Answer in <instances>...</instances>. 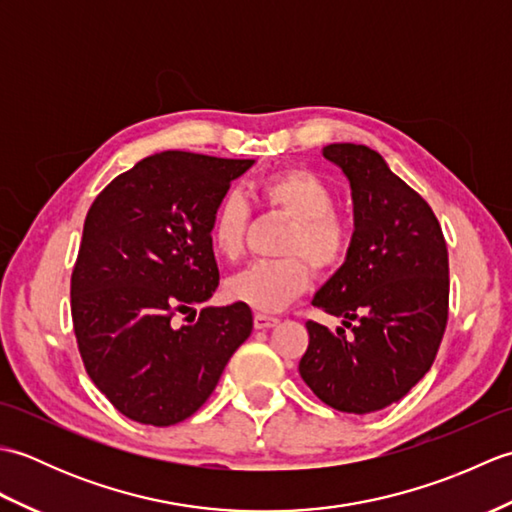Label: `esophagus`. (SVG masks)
Returning a JSON list of instances; mask_svg holds the SVG:
<instances>
[{
  "instance_id": "esophagus-1",
  "label": "esophagus",
  "mask_w": 512,
  "mask_h": 512,
  "mask_svg": "<svg viewBox=\"0 0 512 512\" xmlns=\"http://www.w3.org/2000/svg\"><path fill=\"white\" fill-rule=\"evenodd\" d=\"M253 321H255V328H257V330L275 328V325L279 323V319H277V317H270V314H262V312H257Z\"/></svg>"
}]
</instances>
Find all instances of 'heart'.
I'll use <instances>...</instances> for the list:
<instances>
[{"mask_svg": "<svg viewBox=\"0 0 512 512\" xmlns=\"http://www.w3.org/2000/svg\"><path fill=\"white\" fill-rule=\"evenodd\" d=\"M257 198L290 217L292 224L281 250L297 255L250 264L226 281V295L253 310L277 312L310 284V270L298 255L306 257L317 270L339 266L347 250V228L332 213V189L308 169H290L266 178L257 187ZM246 226L248 206L244 198L228 191L217 202L209 224L215 253L228 262L242 255Z\"/></svg>", "mask_w": 512, "mask_h": 512, "instance_id": "1", "label": "heart"}]
</instances>
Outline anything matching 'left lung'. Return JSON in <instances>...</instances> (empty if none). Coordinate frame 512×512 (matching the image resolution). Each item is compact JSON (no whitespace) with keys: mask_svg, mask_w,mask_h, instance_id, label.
Here are the masks:
<instances>
[{"mask_svg":"<svg viewBox=\"0 0 512 512\" xmlns=\"http://www.w3.org/2000/svg\"><path fill=\"white\" fill-rule=\"evenodd\" d=\"M321 154L350 182L354 233L345 262L312 299L343 328L306 323L299 374L328 407L365 416L407 396L436 361L449 314V253L431 206L378 151L334 143Z\"/></svg>","mask_w":512,"mask_h":512,"instance_id":"1","label":"left lung"}]
</instances>
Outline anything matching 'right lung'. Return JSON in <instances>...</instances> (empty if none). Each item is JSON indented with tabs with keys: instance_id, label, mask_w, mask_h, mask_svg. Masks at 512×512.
Here are the masks:
<instances>
[{
	"instance_id": "right-lung-1",
	"label": "right lung",
	"mask_w": 512,
	"mask_h": 512,
	"mask_svg": "<svg viewBox=\"0 0 512 512\" xmlns=\"http://www.w3.org/2000/svg\"><path fill=\"white\" fill-rule=\"evenodd\" d=\"M253 165L160 151L90 206L72 273V323L88 376L123 416L154 427L187 420L253 332L244 303L176 321L220 284L211 215Z\"/></svg>"
}]
</instances>
